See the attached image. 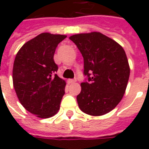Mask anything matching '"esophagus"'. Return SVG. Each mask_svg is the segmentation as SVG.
I'll return each instance as SVG.
<instances>
[{"instance_id": "34e87169", "label": "esophagus", "mask_w": 149, "mask_h": 149, "mask_svg": "<svg viewBox=\"0 0 149 149\" xmlns=\"http://www.w3.org/2000/svg\"><path fill=\"white\" fill-rule=\"evenodd\" d=\"M68 82L69 83V84L75 83V82H76V79H69V80H68Z\"/></svg>"}]
</instances>
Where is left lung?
Returning <instances> with one entry per match:
<instances>
[{
	"mask_svg": "<svg viewBox=\"0 0 149 149\" xmlns=\"http://www.w3.org/2000/svg\"><path fill=\"white\" fill-rule=\"evenodd\" d=\"M84 58L81 91L77 97L82 112L91 116L106 114L125 94L130 68L125 50L105 35L93 32L69 37Z\"/></svg>",
	"mask_w": 149,
	"mask_h": 149,
	"instance_id": "8db88e82",
	"label": "left lung"
}]
</instances>
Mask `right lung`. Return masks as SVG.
I'll list each match as a JSON object with an SVG mask.
<instances>
[{"mask_svg": "<svg viewBox=\"0 0 149 149\" xmlns=\"http://www.w3.org/2000/svg\"><path fill=\"white\" fill-rule=\"evenodd\" d=\"M65 35L43 33L29 40L18 51L13 68L16 93L25 109L40 118H49L60 109L65 81L53 56Z\"/></svg>", "mask_w": 149, "mask_h": 149, "instance_id": "add662e5", "label": "right lung"}]
</instances>
